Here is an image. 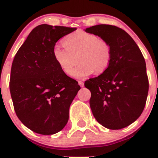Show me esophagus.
Instances as JSON below:
<instances>
[{
  "instance_id": "34e87169",
  "label": "esophagus",
  "mask_w": 158,
  "mask_h": 158,
  "mask_svg": "<svg viewBox=\"0 0 158 158\" xmlns=\"http://www.w3.org/2000/svg\"><path fill=\"white\" fill-rule=\"evenodd\" d=\"M78 83H79V85H80V87H81V88H82V87H84V82H83L82 81H78Z\"/></svg>"
}]
</instances>
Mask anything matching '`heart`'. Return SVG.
<instances>
[{"label":"heart","mask_w":158,"mask_h":158,"mask_svg":"<svg viewBox=\"0 0 158 158\" xmlns=\"http://www.w3.org/2000/svg\"><path fill=\"white\" fill-rule=\"evenodd\" d=\"M64 48L55 46L52 56L56 64L67 75H70L76 64L80 63L72 74L81 79L95 73L99 75L108 68L112 59L111 46L95 34L77 30L68 34L62 40Z\"/></svg>","instance_id":"1"}]
</instances>
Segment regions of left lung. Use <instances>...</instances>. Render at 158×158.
Returning <instances> with one entry per match:
<instances>
[{"instance_id": "left-lung-1", "label": "left lung", "mask_w": 158, "mask_h": 158, "mask_svg": "<svg viewBox=\"0 0 158 158\" xmlns=\"http://www.w3.org/2000/svg\"><path fill=\"white\" fill-rule=\"evenodd\" d=\"M106 40L112 49L110 64L104 73L90 79V106L97 122L107 128L121 129L141 115L147 99L146 61L133 39L119 27L99 24L85 29Z\"/></svg>"}]
</instances>
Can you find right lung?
Returning <instances> with one entry per match:
<instances>
[{"label":"right lung","instance_id":"right-lung-1","mask_svg":"<svg viewBox=\"0 0 158 158\" xmlns=\"http://www.w3.org/2000/svg\"><path fill=\"white\" fill-rule=\"evenodd\" d=\"M77 28L39 25L15 54L10 90L16 115L35 133L60 131L69 119V108L80 89L56 64L52 49L63 36Z\"/></svg>","mask_w":158,"mask_h":158}]
</instances>
